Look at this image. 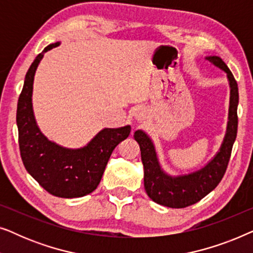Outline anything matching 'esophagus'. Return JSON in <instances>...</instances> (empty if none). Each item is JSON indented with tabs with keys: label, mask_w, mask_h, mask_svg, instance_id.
I'll list each match as a JSON object with an SVG mask.
<instances>
[{
	"label": "esophagus",
	"mask_w": 253,
	"mask_h": 253,
	"mask_svg": "<svg viewBox=\"0 0 253 253\" xmlns=\"http://www.w3.org/2000/svg\"><path fill=\"white\" fill-rule=\"evenodd\" d=\"M134 117H136L138 121H143L145 119V112L143 109H138L137 112L134 113Z\"/></svg>",
	"instance_id": "34e87169"
}]
</instances>
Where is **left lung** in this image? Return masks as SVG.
Instances as JSON below:
<instances>
[{
    "instance_id": "1",
    "label": "left lung",
    "mask_w": 253,
    "mask_h": 253,
    "mask_svg": "<svg viewBox=\"0 0 253 253\" xmlns=\"http://www.w3.org/2000/svg\"><path fill=\"white\" fill-rule=\"evenodd\" d=\"M207 60L227 72L231 87L228 131L216 157L202 170L172 178L165 175L160 169L150 138L143 131H136L133 136L140 147L141 161L144 165L145 191L153 202L170 209H184L193 205L216 188L227 170L234 141L236 139L238 126L237 82L220 57L210 56Z\"/></svg>"
}]
</instances>
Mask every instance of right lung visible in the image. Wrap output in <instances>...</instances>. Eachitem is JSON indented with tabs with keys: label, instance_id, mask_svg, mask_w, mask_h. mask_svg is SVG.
I'll return each instance as SVG.
<instances>
[{
	"label": "right lung",
	"instance_id": "obj_1",
	"mask_svg": "<svg viewBox=\"0 0 253 253\" xmlns=\"http://www.w3.org/2000/svg\"><path fill=\"white\" fill-rule=\"evenodd\" d=\"M44 48L31 64L17 105V126L20 157L29 174L50 195L77 198L94 191L99 185L114 148L130 134V126L103 129L87 146L67 150L47 140L38 129L32 110L33 79Z\"/></svg>",
	"mask_w": 253,
	"mask_h": 253
}]
</instances>
